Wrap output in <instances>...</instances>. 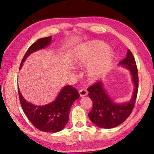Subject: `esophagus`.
<instances>
[{
  "instance_id": "esophagus-1",
  "label": "esophagus",
  "mask_w": 154,
  "mask_h": 154,
  "mask_svg": "<svg viewBox=\"0 0 154 154\" xmlns=\"http://www.w3.org/2000/svg\"><path fill=\"white\" fill-rule=\"evenodd\" d=\"M79 93L80 96H81V97H83V96L87 95V94H88V91H87L86 89H81V90H79Z\"/></svg>"
}]
</instances>
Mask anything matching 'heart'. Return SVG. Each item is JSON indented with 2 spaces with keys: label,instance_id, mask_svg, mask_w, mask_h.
<instances>
[{
  "label": "heart",
  "instance_id": "b5f03b06",
  "mask_svg": "<svg viewBox=\"0 0 154 154\" xmlns=\"http://www.w3.org/2000/svg\"><path fill=\"white\" fill-rule=\"evenodd\" d=\"M109 50L108 45L99 41H91L75 49L77 63L82 66L91 65L88 71L91 79H99L111 67L114 57Z\"/></svg>",
  "mask_w": 154,
  "mask_h": 154
}]
</instances>
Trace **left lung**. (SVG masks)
<instances>
[{
    "label": "left lung",
    "mask_w": 154,
    "mask_h": 154,
    "mask_svg": "<svg viewBox=\"0 0 154 154\" xmlns=\"http://www.w3.org/2000/svg\"><path fill=\"white\" fill-rule=\"evenodd\" d=\"M129 70L135 88L128 102L117 104L113 102L103 88L102 82H97L88 88V96L93 102V109L88 113L89 119L101 128L118 127L129 117L136 102L138 90V74L134 57L128 50L127 57L119 63Z\"/></svg>",
    "instance_id": "1"
}]
</instances>
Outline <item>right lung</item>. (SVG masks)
I'll use <instances>...</instances> for the list:
<instances>
[{
    "label": "right lung",
    "mask_w": 154,
    "mask_h": 154,
    "mask_svg": "<svg viewBox=\"0 0 154 154\" xmlns=\"http://www.w3.org/2000/svg\"><path fill=\"white\" fill-rule=\"evenodd\" d=\"M52 36L41 38L28 48L20 65V68L26 58L32 52L50 44ZM22 109L28 120L38 130L43 132H59L65 127L68 121L70 107L79 97V94L71 86H64L54 102L44 106H36L24 99L18 88Z\"/></svg>",
    "instance_id": "right-lung-1"
}]
</instances>
